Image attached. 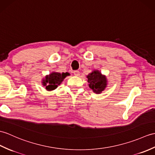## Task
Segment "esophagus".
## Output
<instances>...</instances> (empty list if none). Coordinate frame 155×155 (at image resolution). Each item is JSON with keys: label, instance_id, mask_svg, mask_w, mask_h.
<instances>
[{"label": "esophagus", "instance_id": "1", "mask_svg": "<svg viewBox=\"0 0 155 155\" xmlns=\"http://www.w3.org/2000/svg\"><path fill=\"white\" fill-rule=\"evenodd\" d=\"M73 74H74V76L78 77V76H79V75H80V72H79L78 71H74L73 72Z\"/></svg>", "mask_w": 155, "mask_h": 155}]
</instances>
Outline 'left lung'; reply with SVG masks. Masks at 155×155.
Returning a JSON list of instances; mask_svg holds the SVG:
<instances>
[{"mask_svg":"<svg viewBox=\"0 0 155 155\" xmlns=\"http://www.w3.org/2000/svg\"><path fill=\"white\" fill-rule=\"evenodd\" d=\"M88 86L93 92L100 94L107 86V78L98 70L93 71L87 75Z\"/></svg>","mask_w":155,"mask_h":155,"instance_id":"left-lung-1","label":"left lung"}]
</instances>
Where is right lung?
Returning <instances> with one entry per match:
<instances>
[{
  "mask_svg": "<svg viewBox=\"0 0 155 155\" xmlns=\"http://www.w3.org/2000/svg\"><path fill=\"white\" fill-rule=\"evenodd\" d=\"M70 74L68 73H63L62 74L57 72H53L49 75H46L45 78L42 80V84L44 86H45L47 91H51L57 88L64 78L69 76Z\"/></svg>",
  "mask_w": 155,
  "mask_h": 155,
  "instance_id": "obj_1",
  "label": "right lung"
}]
</instances>
